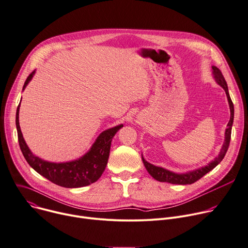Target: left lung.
Listing matches in <instances>:
<instances>
[{
  "label": "left lung",
  "mask_w": 248,
  "mask_h": 248,
  "mask_svg": "<svg viewBox=\"0 0 248 248\" xmlns=\"http://www.w3.org/2000/svg\"><path fill=\"white\" fill-rule=\"evenodd\" d=\"M213 68V74H214V78L216 80V82L223 88L224 91H226L227 97H228V101L230 104V108H231V119L230 122L228 124V128L226 129V134H224V142L223 145L220 149V152L218 154L217 157L210 162L207 166L205 167H201L199 169L193 170V171H189L187 173H183V174H177L174 172H171L169 170H166L162 167H158V166H154L153 164H150L149 162H147L143 156L141 155L142 158V162L147 170V172L155 179L157 181L159 182H168L171 184H178V185H187V184H193L196 181H198L199 179H201L202 176L206 175L208 172L212 171L222 159L224 155H226L229 146H230V142H231V137H232V124H233V116H234V108H233V104L232 101L230 97L229 94V89H228V84L224 80V77L222 75V73L220 72V70L216 66H212Z\"/></svg>",
  "instance_id": "8db88e82"
}]
</instances>
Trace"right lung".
Returning a JSON list of instances; mask_svg holds the SVG:
<instances>
[{
    "label": "right lung",
    "mask_w": 248,
    "mask_h": 248,
    "mask_svg": "<svg viewBox=\"0 0 248 248\" xmlns=\"http://www.w3.org/2000/svg\"><path fill=\"white\" fill-rule=\"evenodd\" d=\"M34 72L35 71L29 75L22 90H25L29 82L31 80ZM19 105L17 106L16 115L18 144L27 162L31 165V167H32L41 176L48 179L50 182L64 188H80L96 182L102 176L107 166L111 140L117 131L124 125L120 124L103 131L89 152H87L78 160L65 163L47 162L32 154V152L28 147L24 137H22L18 122Z\"/></svg>",
    "instance_id": "right-lung-1"
}]
</instances>
